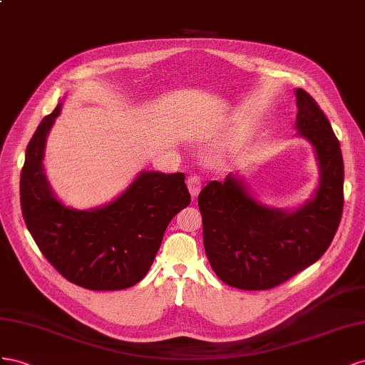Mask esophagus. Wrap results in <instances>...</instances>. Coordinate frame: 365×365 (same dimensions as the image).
<instances>
[{
  "mask_svg": "<svg viewBox=\"0 0 365 365\" xmlns=\"http://www.w3.org/2000/svg\"><path fill=\"white\" fill-rule=\"evenodd\" d=\"M186 185H188V188H190V192H191V195H192V199H195V197L199 195L200 186H202L200 175L191 174V175L188 177V180H186Z\"/></svg>",
  "mask_w": 365,
  "mask_h": 365,
  "instance_id": "34e87169",
  "label": "esophagus"
}]
</instances>
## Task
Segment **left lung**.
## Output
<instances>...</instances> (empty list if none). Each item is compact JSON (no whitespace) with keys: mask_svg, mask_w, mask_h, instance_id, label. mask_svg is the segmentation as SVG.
I'll use <instances>...</instances> for the list:
<instances>
[{"mask_svg":"<svg viewBox=\"0 0 365 365\" xmlns=\"http://www.w3.org/2000/svg\"><path fill=\"white\" fill-rule=\"evenodd\" d=\"M298 136L314 147L319 179L295 210L258 202L240 177L229 173L199 194L203 245L223 283L243 290L272 289L314 264L330 246L344 205V162L326 114L303 88L295 90Z\"/></svg>","mask_w":365,"mask_h":365,"instance_id":"8db88e82","label":"left lung"}]
</instances>
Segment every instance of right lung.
<instances>
[{"label":"right lung","mask_w":365,"mask_h":365,"mask_svg":"<svg viewBox=\"0 0 365 365\" xmlns=\"http://www.w3.org/2000/svg\"><path fill=\"white\" fill-rule=\"evenodd\" d=\"M62 102L41 120L21 171V210L41 252L71 283L122 290L147 275L165 229L191 202L185 174L140 171L113 202L79 211L55 195L44 171L47 136Z\"/></svg>","instance_id":"obj_1"}]
</instances>
